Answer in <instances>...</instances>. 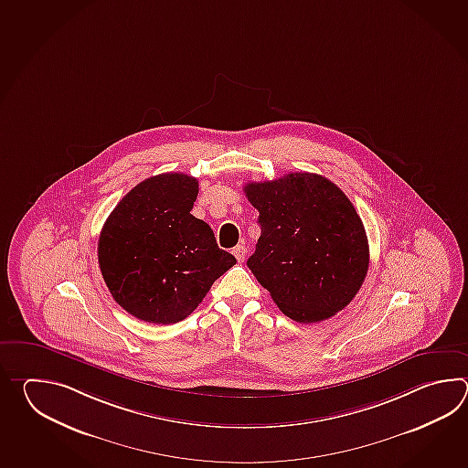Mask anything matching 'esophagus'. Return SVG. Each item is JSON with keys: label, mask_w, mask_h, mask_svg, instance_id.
<instances>
[{"label": "esophagus", "mask_w": 468, "mask_h": 468, "mask_svg": "<svg viewBox=\"0 0 468 468\" xmlns=\"http://www.w3.org/2000/svg\"><path fill=\"white\" fill-rule=\"evenodd\" d=\"M246 252H248V249H246L244 244H239V246H236V248L232 249V254L236 256V259H238L239 262H242V261H244V258H246Z\"/></svg>", "instance_id": "34e87169"}]
</instances>
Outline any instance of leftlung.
<instances>
[{"mask_svg":"<svg viewBox=\"0 0 468 468\" xmlns=\"http://www.w3.org/2000/svg\"><path fill=\"white\" fill-rule=\"evenodd\" d=\"M244 192L261 226L248 266L278 308L298 323L346 308L367 278L369 248L345 192L308 172L250 182Z\"/></svg>","mask_w":468,"mask_h":468,"instance_id":"left-lung-1","label":"left lung"}]
</instances>
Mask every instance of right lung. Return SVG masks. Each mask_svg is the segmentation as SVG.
<instances>
[{"label":"right lung","mask_w":468,"mask_h":468,"mask_svg":"<svg viewBox=\"0 0 468 468\" xmlns=\"http://www.w3.org/2000/svg\"><path fill=\"white\" fill-rule=\"evenodd\" d=\"M197 194L199 182L190 176H154L130 190L103 224L100 271L110 294L132 316L179 323L236 264L209 224L190 214Z\"/></svg>","instance_id":"right-lung-1"}]
</instances>
